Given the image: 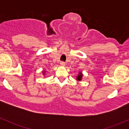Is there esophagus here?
Wrapping results in <instances>:
<instances>
[{"label": "esophagus", "mask_w": 129, "mask_h": 129, "mask_svg": "<svg viewBox=\"0 0 129 129\" xmlns=\"http://www.w3.org/2000/svg\"><path fill=\"white\" fill-rule=\"evenodd\" d=\"M60 64L61 66H64L65 65H66V63H65L64 62H63V61H61V62H60Z\"/></svg>", "instance_id": "obj_1"}]
</instances>
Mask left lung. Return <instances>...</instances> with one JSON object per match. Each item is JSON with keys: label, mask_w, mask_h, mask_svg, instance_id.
Segmentation results:
<instances>
[{"label": "left lung", "mask_w": 129, "mask_h": 129, "mask_svg": "<svg viewBox=\"0 0 129 129\" xmlns=\"http://www.w3.org/2000/svg\"><path fill=\"white\" fill-rule=\"evenodd\" d=\"M82 77V74L80 72V74H79V75L77 76V80H81Z\"/></svg>", "instance_id": "8db88e82"}]
</instances>
